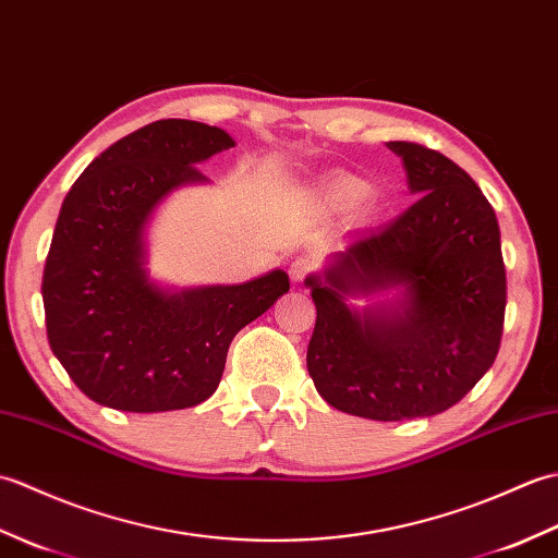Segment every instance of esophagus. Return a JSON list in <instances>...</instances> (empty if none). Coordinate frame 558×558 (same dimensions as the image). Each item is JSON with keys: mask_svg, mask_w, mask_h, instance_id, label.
Returning a JSON list of instances; mask_svg holds the SVG:
<instances>
[{"mask_svg": "<svg viewBox=\"0 0 558 558\" xmlns=\"http://www.w3.org/2000/svg\"><path fill=\"white\" fill-rule=\"evenodd\" d=\"M314 268H316L314 258H310V256H298V258H294L292 264H290V278H292V282H304L306 278L312 276Z\"/></svg>", "mask_w": 558, "mask_h": 558, "instance_id": "34e87169", "label": "esophagus"}]
</instances>
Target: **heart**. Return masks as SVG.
Listing matches in <instances>:
<instances>
[{"mask_svg":"<svg viewBox=\"0 0 558 558\" xmlns=\"http://www.w3.org/2000/svg\"><path fill=\"white\" fill-rule=\"evenodd\" d=\"M366 192V184L357 177H350V174H338L330 180L324 189V196H326V204L328 206H350L354 201H360Z\"/></svg>","mask_w":558,"mask_h":558,"instance_id":"1","label":"heart"}]
</instances>
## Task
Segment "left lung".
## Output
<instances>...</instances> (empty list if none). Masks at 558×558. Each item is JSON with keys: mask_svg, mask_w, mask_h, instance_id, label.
Masks as SVG:
<instances>
[{"mask_svg": "<svg viewBox=\"0 0 558 558\" xmlns=\"http://www.w3.org/2000/svg\"><path fill=\"white\" fill-rule=\"evenodd\" d=\"M414 204L354 232L324 278H310L316 326L306 369L322 398L378 422L429 417L465 398L499 354L506 266L496 213L444 153L390 141ZM407 288L400 313H352V289Z\"/></svg>", "mask_w": 558, "mask_h": 558, "instance_id": "obj_1", "label": "left lung"}]
</instances>
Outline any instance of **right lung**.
I'll return each instance as SVG.
<instances>
[{
  "instance_id": "obj_1",
  "label": "right lung",
  "mask_w": 558,
  "mask_h": 558,
  "mask_svg": "<svg viewBox=\"0 0 558 558\" xmlns=\"http://www.w3.org/2000/svg\"><path fill=\"white\" fill-rule=\"evenodd\" d=\"M218 126L158 120L93 160L59 210L43 272L47 340L83 393L124 412L198 405L216 393L232 338L290 290L286 270L170 294L144 270V225L196 162L232 148Z\"/></svg>"
}]
</instances>
